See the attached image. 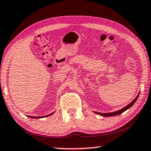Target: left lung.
Masks as SVG:
<instances>
[{
    "mask_svg": "<svg viewBox=\"0 0 151 151\" xmlns=\"http://www.w3.org/2000/svg\"><path fill=\"white\" fill-rule=\"evenodd\" d=\"M139 93L138 95L137 96L136 98H135L133 101H132L131 103H129V104H128L127 106H126L125 107H124V108H122V109L119 110V111H115V112H109V113H101V112H94L95 113L99 114V115L101 116H116V115H119V114L122 113V112H124L125 111H127V109H129V108H131V107L133 105V104H134L135 102L137 101L138 97H139Z\"/></svg>",
    "mask_w": 151,
    "mask_h": 151,
    "instance_id": "8db88e82",
    "label": "left lung"
}]
</instances>
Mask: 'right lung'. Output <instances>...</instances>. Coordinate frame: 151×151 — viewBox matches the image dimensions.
Listing matches in <instances>:
<instances>
[{
    "instance_id": "add662e5",
    "label": "right lung",
    "mask_w": 151,
    "mask_h": 151,
    "mask_svg": "<svg viewBox=\"0 0 151 151\" xmlns=\"http://www.w3.org/2000/svg\"><path fill=\"white\" fill-rule=\"evenodd\" d=\"M54 112H52V113H50V114H48V115H47V116H29V117H30V118H32V119H36V118H39V119H40V118H43V117H45V116H49L50 115H51V114H52L53 113H54Z\"/></svg>"
}]
</instances>
